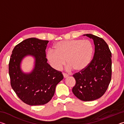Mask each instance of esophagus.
<instances>
[{"label":"esophagus","instance_id":"esophagus-1","mask_svg":"<svg viewBox=\"0 0 124 124\" xmlns=\"http://www.w3.org/2000/svg\"><path fill=\"white\" fill-rule=\"evenodd\" d=\"M63 77L64 78H66L68 77V75L66 74V73H63Z\"/></svg>","mask_w":124,"mask_h":124}]
</instances>
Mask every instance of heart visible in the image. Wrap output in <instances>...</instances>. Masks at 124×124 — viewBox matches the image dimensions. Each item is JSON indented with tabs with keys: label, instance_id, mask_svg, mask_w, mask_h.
<instances>
[{
	"label": "heart",
	"instance_id": "b5f03b06",
	"mask_svg": "<svg viewBox=\"0 0 124 124\" xmlns=\"http://www.w3.org/2000/svg\"><path fill=\"white\" fill-rule=\"evenodd\" d=\"M54 50H48L46 58L50 66L56 70H61L66 62L68 70L82 72L90 63L93 54V45L87 40L60 41L54 45Z\"/></svg>",
	"mask_w": 124,
	"mask_h": 124
}]
</instances>
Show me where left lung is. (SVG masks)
Wrapping results in <instances>:
<instances>
[{
    "mask_svg": "<svg viewBox=\"0 0 124 124\" xmlns=\"http://www.w3.org/2000/svg\"><path fill=\"white\" fill-rule=\"evenodd\" d=\"M83 35L93 40V58L85 70L73 75L76 83L73 93L79 100L91 101L100 98L107 90L112 77V54L101 38L91 34Z\"/></svg>",
    "mask_w": 124,
    "mask_h": 124,
    "instance_id": "1",
    "label": "left lung"
}]
</instances>
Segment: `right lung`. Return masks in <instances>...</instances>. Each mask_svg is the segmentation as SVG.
Wrapping results in <instances>:
<instances>
[{
  "instance_id": "1",
  "label": "right lung",
  "mask_w": 124,
  "mask_h": 124,
  "mask_svg": "<svg viewBox=\"0 0 124 124\" xmlns=\"http://www.w3.org/2000/svg\"><path fill=\"white\" fill-rule=\"evenodd\" d=\"M48 40L35 38L27 39L12 50L9 64L11 85L23 102L30 106L44 105L53 97L56 85L63 79L62 73L50 66L46 58ZM27 56L34 58V67L30 72L21 68L23 60Z\"/></svg>"
}]
</instances>
